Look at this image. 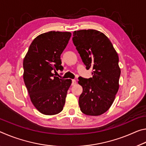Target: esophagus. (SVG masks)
<instances>
[{"label":"esophagus","instance_id":"esophagus-1","mask_svg":"<svg viewBox=\"0 0 146 146\" xmlns=\"http://www.w3.org/2000/svg\"><path fill=\"white\" fill-rule=\"evenodd\" d=\"M76 84V81L75 80H72V84H71V85L74 86V85H75Z\"/></svg>","mask_w":146,"mask_h":146}]
</instances>
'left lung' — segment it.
Listing matches in <instances>:
<instances>
[{
  "label": "left lung",
  "mask_w": 146,
  "mask_h": 146,
  "mask_svg": "<svg viewBox=\"0 0 146 146\" xmlns=\"http://www.w3.org/2000/svg\"><path fill=\"white\" fill-rule=\"evenodd\" d=\"M72 40L86 70H93L92 78H78L83 88L80 110L87 115H100L110 109L119 88L118 54L110 39L95 29L75 31Z\"/></svg>",
  "instance_id": "1"
}]
</instances>
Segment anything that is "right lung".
Here are the masks:
<instances>
[{"label": "right lung", "mask_w": 146, "mask_h": 146, "mask_svg": "<svg viewBox=\"0 0 146 146\" xmlns=\"http://www.w3.org/2000/svg\"><path fill=\"white\" fill-rule=\"evenodd\" d=\"M70 32L49 31L40 35L29 46L23 61V78L31 102L44 115L58 114L63 110L70 79L55 76L62 70L60 55L68 44Z\"/></svg>", "instance_id": "1"}]
</instances>
